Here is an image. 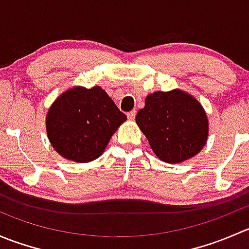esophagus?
<instances>
[{"mask_svg": "<svg viewBox=\"0 0 249 249\" xmlns=\"http://www.w3.org/2000/svg\"><path fill=\"white\" fill-rule=\"evenodd\" d=\"M127 118H129L130 120H134L135 118H136V110H130V112L127 113Z\"/></svg>", "mask_w": 249, "mask_h": 249, "instance_id": "1", "label": "esophagus"}]
</instances>
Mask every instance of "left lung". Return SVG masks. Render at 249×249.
<instances>
[{"instance_id":"1","label":"left lung","mask_w":249,"mask_h":249,"mask_svg":"<svg viewBox=\"0 0 249 249\" xmlns=\"http://www.w3.org/2000/svg\"><path fill=\"white\" fill-rule=\"evenodd\" d=\"M136 123L157 157L171 164L196 155L207 141L205 110L194 97L180 90L148 95Z\"/></svg>"}]
</instances>
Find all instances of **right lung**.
I'll list each match as a JSON object with an SVG mask.
<instances>
[{
	"mask_svg": "<svg viewBox=\"0 0 249 249\" xmlns=\"http://www.w3.org/2000/svg\"><path fill=\"white\" fill-rule=\"evenodd\" d=\"M126 115L100 87L73 88L52 105L47 115L50 143L61 157L89 162L104 153Z\"/></svg>",
	"mask_w": 249,
	"mask_h": 249,
	"instance_id": "1",
	"label": "right lung"
}]
</instances>
